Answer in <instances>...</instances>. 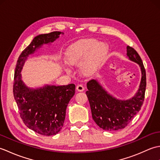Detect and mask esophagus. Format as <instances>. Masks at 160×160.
Wrapping results in <instances>:
<instances>
[{
    "label": "esophagus",
    "mask_w": 160,
    "mask_h": 160,
    "mask_svg": "<svg viewBox=\"0 0 160 160\" xmlns=\"http://www.w3.org/2000/svg\"><path fill=\"white\" fill-rule=\"evenodd\" d=\"M76 89H77V91H80V92H82V91H83L84 90V88L82 85V84H78L76 87Z\"/></svg>",
    "instance_id": "obj_1"
}]
</instances>
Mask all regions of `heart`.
Listing matches in <instances>:
<instances>
[{
    "label": "heart",
    "mask_w": 160,
    "mask_h": 160,
    "mask_svg": "<svg viewBox=\"0 0 160 160\" xmlns=\"http://www.w3.org/2000/svg\"><path fill=\"white\" fill-rule=\"evenodd\" d=\"M108 51L106 43L98 42L94 38L81 39L69 47L65 53V60L70 65H76L86 57L81 65V71L89 76L98 69L107 56Z\"/></svg>",
    "instance_id": "b5f03b06"
}]
</instances>
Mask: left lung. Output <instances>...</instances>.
Instances as JSON below:
<instances>
[{"label": "left lung", "mask_w": 160, "mask_h": 160, "mask_svg": "<svg viewBox=\"0 0 160 160\" xmlns=\"http://www.w3.org/2000/svg\"><path fill=\"white\" fill-rule=\"evenodd\" d=\"M127 49L128 59L139 64L142 73L140 86L134 96L128 100L118 99L108 93L96 80H91L87 84L86 94L93 120L105 131H113L125 128L140 110L144 100L147 80L143 62L133 48L127 46Z\"/></svg>", "instance_id": "obj_1"}]
</instances>
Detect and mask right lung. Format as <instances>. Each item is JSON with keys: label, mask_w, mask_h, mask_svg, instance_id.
I'll list each match as a JSON object with an SVG mask.
<instances>
[{"label": "right lung", "mask_w": 160, "mask_h": 160, "mask_svg": "<svg viewBox=\"0 0 160 160\" xmlns=\"http://www.w3.org/2000/svg\"><path fill=\"white\" fill-rule=\"evenodd\" d=\"M60 34L64 33L53 32L36 36L20 55L14 73L13 92L20 116L29 128L45 136L56 135L62 129L67 105L74 96L76 86L47 84L33 89L24 83L20 73L29 55L43 45L55 41Z\"/></svg>", "instance_id": "right-lung-1"}]
</instances>
